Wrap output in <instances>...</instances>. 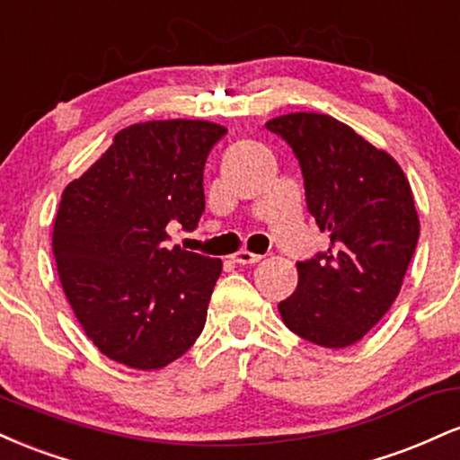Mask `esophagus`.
<instances>
[{
	"instance_id": "obj_1",
	"label": "esophagus",
	"mask_w": 460,
	"mask_h": 460,
	"mask_svg": "<svg viewBox=\"0 0 460 460\" xmlns=\"http://www.w3.org/2000/svg\"><path fill=\"white\" fill-rule=\"evenodd\" d=\"M234 261L240 263V266H252V263L261 261V255H255V252H248V251H240L237 255H234Z\"/></svg>"
}]
</instances>
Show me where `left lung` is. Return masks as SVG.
<instances>
[{
	"mask_svg": "<svg viewBox=\"0 0 460 460\" xmlns=\"http://www.w3.org/2000/svg\"><path fill=\"white\" fill-rule=\"evenodd\" d=\"M266 129L296 155L305 200L331 244L298 261V288L279 303L298 337L324 348L357 344L387 314L413 257L420 220L402 168L332 116H279Z\"/></svg>",
	"mask_w": 460,
	"mask_h": 460,
	"instance_id": "8db88e82",
	"label": "left lung"
}]
</instances>
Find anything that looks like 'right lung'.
Instances as JSON below:
<instances>
[{
  "mask_svg": "<svg viewBox=\"0 0 460 460\" xmlns=\"http://www.w3.org/2000/svg\"><path fill=\"white\" fill-rule=\"evenodd\" d=\"M225 134L208 120L131 125L62 192L58 274L82 329L116 363L160 369L203 331L223 261L166 248V226L197 229L205 162Z\"/></svg>",
  "mask_w": 460,
  "mask_h": 460,
  "instance_id": "1",
  "label": "right lung"
}]
</instances>
